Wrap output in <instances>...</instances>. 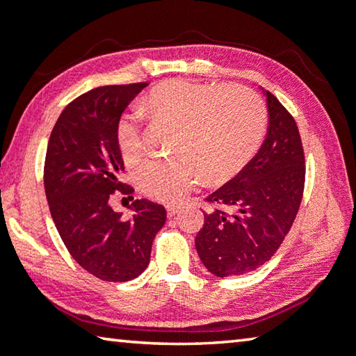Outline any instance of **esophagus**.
<instances>
[{
  "label": "esophagus",
  "instance_id": "esophagus-1",
  "mask_svg": "<svg viewBox=\"0 0 356 356\" xmlns=\"http://www.w3.org/2000/svg\"><path fill=\"white\" fill-rule=\"evenodd\" d=\"M166 211H168V217L171 218V217L176 216V213L180 211V209H179L177 206H168V207H166Z\"/></svg>",
  "mask_w": 356,
  "mask_h": 356
}]
</instances>
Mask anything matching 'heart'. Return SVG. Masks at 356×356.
Listing matches in <instances>:
<instances>
[{
    "label": "heart",
    "mask_w": 356,
    "mask_h": 356,
    "mask_svg": "<svg viewBox=\"0 0 356 356\" xmlns=\"http://www.w3.org/2000/svg\"><path fill=\"white\" fill-rule=\"evenodd\" d=\"M154 123L174 127L168 160H152L138 169L136 182L152 200L174 204L206 180L222 184L238 174L255 155L266 129V111L255 93L241 86H202L188 81L161 82L143 99ZM117 144L123 161L143 158V123L123 114L117 123Z\"/></svg>",
    "instance_id": "heart-1"
}]
</instances>
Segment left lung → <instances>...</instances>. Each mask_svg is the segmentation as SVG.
Instances as JSON below:
<instances>
[{"label": "left lung", "instance_id": "1", "mask_svg": "<svg viewBox=\"0 0 356 356\" xmlns=\"http://www.w3.org/2000/svg\"><path fill=\"white\" fill-rule=\"evenodd\" d=\"M263 90V88H261ZM268 104V131L261 147L223 187L206 198L213 209L195 245L201 261L217 277L255 270L289 234L304 190V150L295 118L280 101L263 90Z\"/></svg>", "mask_w": 356, "mask_h": 356}]
</instances>
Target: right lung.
Here are the masks:
<instances>
[{"mask_svg": "<svg viewBox=\"0 0 356 356\" xmlns=\"http://www.w3.org/2000/svg\"><path fill=\"white\" fill-rule=\"evenodd\" d=\"M147 86H106L81 95L60 114L47 145L44 187L55 227L71 257L106 282L143 274L166 222V209L149 200L133 201L128 220L109 204L114 191H133L118 180L117 123Z\"/></svg>", "mask_w": 356, "mask_h": 356, "instance_id": "right-lung-1", "label": "right lung"}]
</instances>
